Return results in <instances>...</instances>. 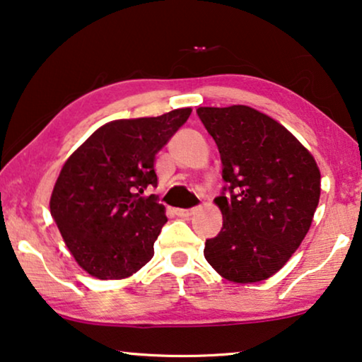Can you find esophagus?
I'll list each match as a JSON object with an SVG mask.
<instances>
[{
  "instance_id": "1",
  "label": "esophagus",
  "mask_w": 362,
  "mask_h": 362,
  "mask_svg": "<svg viewBox=\"0 0 362 362\" xmlns=\"http://www.w3.org/2000/svg\"><path fill=\"white\" fill-rule=\"evenodd\" d=\"M195 213H197V208H192V210H182V208H177L175 210V215L180 218H190L192 215H195Z\"/></svg>"
}]
</instances>
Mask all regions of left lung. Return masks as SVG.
I'll return each instance as SVG.
<instances>
[{
  "instance_id": "8db88e82",
  "label": "left lung",
  "mask_w": 362,
  "mask_h": 362,
  "mask_svg": "<svg viewBox=\"0 0 362 362\" xmlns=\"http://www.w3.org/2000/svg\"><path fill=\"white\" fill-rule=\"evenodd\" d=\"M197 113L216 142L230 190L215 198L223 228L206 239L203 254L226 281H266L312 226L322 190L317 160L279 121L251 106H200Z\"/></svg>"
}]
</instances>
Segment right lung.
<instances>
[{"label": "right lung", "instance_id": "add662e5", "mask_svg": "<svg viewBox=\"0 0 362 362\" xmlns=\"http://www.w3.org/2000/svg\"><path fill=\"white\" fill-rule=\"evenodd\" d=\"M190 113L179 108L156 118L110 121L65 160L50 213L70 254L91 277H131L154 256L165 206L142 193L157 185L156 154Z\"/></svg>", "mask_w": 362, "mask_h": 362}]
</instances>
